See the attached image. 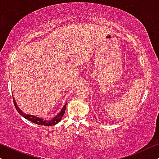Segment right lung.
Wrapping results in <instances>:
<instances>
[{
	"mask_svg": "<svg viewBox=\"0 0 159 159\" xmlns=\"http://www.w3.org/2000/svg\"><path fill=\"white\" fill-rule=\"evenodd\" d=\"M13 103H14V106H15L16 109L17 110L18 112L20 113V114L22 116H23L25 118H26L27 120H30V121L33 122L34 124H39V125H46V126H50V125H54L58 124V122L61 121V118H62L63 116L64 115V113H65L66 104H67V103L65 104L64 106H63L62 109H61V111H60V113H59L56 116H55L53 118H52L51 120H46L42 119V118H41L35 116L28 115V114H26V113H24L20 109V108L18 107V106H17V104H16V100H15V98H14V97H13Z\"/></svg>",
	"mask_w": 159,
	"mask_h": 159,
	"instance_id": "right-lung-1",
	"label": "right lung"
}]
</instances>
